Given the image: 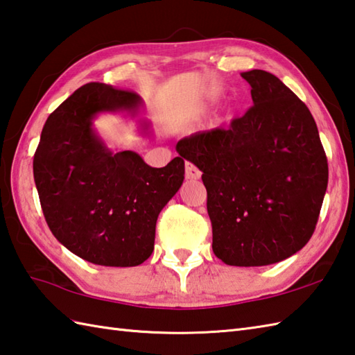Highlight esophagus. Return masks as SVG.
Returning <instances> with one entry per match:
<instances>
[{
	"label": "esophagus",
	"instance_id": "obj_1",
	"mask_svg": "<svg viewBox=\"0 0 355 355\" xmlns=\"http://www.w3.org/2000/svg\"><path fill=\"white\" fill-rule=\"evenodd\" d=\"M200 170L198 167H194L191 162H187L185 164V178L187 179H191V180H196L200 178Z\"/></svg>",
	"mask_w": 355,
	"mask_h": 355
}]
</instances>
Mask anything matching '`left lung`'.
Wrapping results in <instances>:
<instances>
[{
	"mask_svg": "<svg viewBox=\"0 0 355 355\" xmlns=\"http://www.w3.org/2000/svg\"><path fill=\"white\" fill-rule=\"evenodd\" d=\"M252 105L228 128L180 139L202 171L213 251L223 263L263 266L302 250L328 187V161L308 107L270 71L241 73Z\"/></svg>",
	"mask_w": 355,
	"mask_h": 355,
	"instance_id": "left-lung-1",
	"label": "left lung"
}]
</instances>
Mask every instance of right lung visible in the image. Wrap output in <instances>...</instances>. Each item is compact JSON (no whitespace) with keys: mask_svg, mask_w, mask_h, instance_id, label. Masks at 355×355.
I'll return each mask as SVG.
<instances>
[{"mask_svg":"<svg viewBox=\"0 0 355 355\" xmlns=\"http://www.w3.org/2000/svg\"><path fill=\"white\" fill-rule=\"evenodd\" d=\"M141 104L137 93L103 83L79 87L50 113L33 156L50 231L95 265L146 262L155 248L157 216L184 182V159L153 168L135 151L113 153L93 130L98 113L135 114Z\"/></svg>","mask_w":355,"mask_h":355,"instance_id":"1","label":"right lung"}]
</instances>
